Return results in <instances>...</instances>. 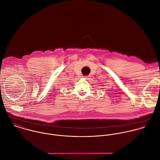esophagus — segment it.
Masks as SVG:
<instances>
[{"mask_svg":"<svg viewBox=\"0 0 160 160\" xmlns=\"http://www.w3.org/2000/svg\"><path fill=\"white\" fill-rule=\"evenodd\" d=\"M83 77H84V78H88V77H89V76H88V75H86V76H84Z\"/></svg>","mask_w":160,"mask_h":160,"instance_id":"34e87169","label":"esophagus"}]
</instances>
